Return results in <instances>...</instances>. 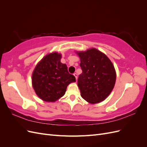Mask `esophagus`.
Instances as JSON below:
<instances>
[{
  "label": "esophagus",
  "mask_w": 147,
  "mask_h": 147,
  "mask_svg": "<svg viewBox=\"0 0 147 147\" xmlns=\"http://www.w3.org/2000/svg\"><path fill=\"white\" fill-rule=\"evenodd\" d=\"M74 75L75 76V78H76V80H77V77H78V75H77V73H75V74H74Z\"/></svg>",
  "instance_id": "obj_1"
}]
</instances>
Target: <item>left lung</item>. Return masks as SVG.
Segmentation results:
<instances>
[{"label": "left lung", "instance_id": "left-lung-1", "mask_svg": "<svg viewBox=\"0 0 147 147\" xmlns=\"http://www.w3.org/2000/svg\"><path fill=\"white\" fill-rule=\"evenodd\" d=\"M82 73L78 86L81 96L92 104L99 103L109 96L116 82V72L112 62L96 48L78 52Z\"/></svg>", "mask_w": 147, "mask_h": 147}]
</instances>
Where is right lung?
<instances>
[{
  "mask_svg": "<svg viewBox=\"0 0 147 147\" xmlns=\"http://www.w3.org/2000/svg\"><path fill=\"white\" fill-rule=\"evenodd\" d=\"M61 55L54 52L45 56L33 71L32 83L36 94L45 102H55L65 93L67 87L76 80L61 63Z\"/></svg>",
  "mask_w": 147,
  "mask_h": 147,
  "instance_id": "1",
  "label": "right lung"
}]
</instances>
